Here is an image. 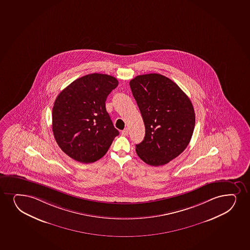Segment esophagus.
I'll return each mask as SVG.
<instances>
[{"instance_id": "34e87169", "label": "esophagus", "mask_w": 250, "mask_h": 250, "mask_svg": "<svg viewBox=\"0 0 250 250\" xmlns=\"http://www.w3.org/2000/svg\"><path fill=\"white\" fill-rule=\"evenodd\" d=\"M121 134H122V135H125V136H126V135H128V134H129V130H128V129H127V128H125V129H123V130H122V132H121Z\"/></svg>"}]
</instances>
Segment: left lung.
Returning <instances> with one entry per match:
<instances>
[{"instance_id":"1","label":"left lung","mask_w":250,"mask_h":250,"mask_svg":"<svg viewBox=\"0 0 250 250\" xmlns=\"http://www.w3.org/2000/svg\"><path fill=\"white\" fill-rule=\"evenodd\" d=\"M129 86L144 121L146 135L135 145L146 164H167L183 152L191 141L195 113L191 100L172 80L162 74H143Z\"/></svg>"}]
</instances>
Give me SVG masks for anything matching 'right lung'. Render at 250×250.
<instances>
[{
  "instance_id": "obj_1",
  "label": "right lung",
  "mask_w": 250,
  "mask_h": 250,
  "mask_svg": "<svg viewBox=\"0 0 250 250\" xmlns=\"http://www.w3.org/2000/svg\"><path fill=\"white\" fill-rule=\"evenodd\" d=\"M108 74H91L74 80L55 100L53 132L61 150L82 163L102 158L120 133L112 123L105 101L118 86Z\"/></svg>"
}]
</instances>
